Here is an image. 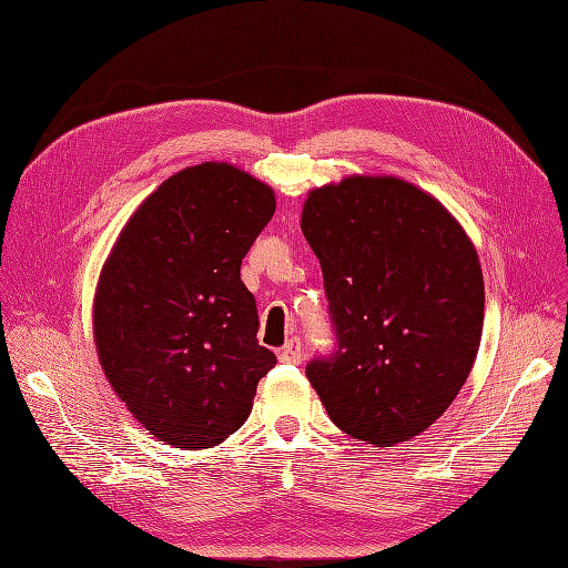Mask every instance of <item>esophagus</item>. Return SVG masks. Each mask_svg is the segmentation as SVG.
I'll list each match as a JSON object with an SVG mask.
<instances>
[{"mask_svg":"<svg viewBox=\"0 0 568 568\" xmlns=\"http://www.w3.org/2000/svg\"><path fill=\"white\" fill-rule=\"evenodd\" d=\"M302 357H304V345H302V341L297 336L290 338L281 348V353H278V359L285 362V364H300Z\"/></svg>","mask_w":568,"mask_h":568,"instance_id":"esophagus-1","label":"esophagus"}]
</instances>
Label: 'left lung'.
Listing matches in <instances>:
<instances>
[{"label": "left lung", "mask_w": 568, "mask_h": 568, "mask_svg": "<svg viewBox=\"0 0 568 568\" xmlns=\"http://www.w3.org/2000/svg\"><path fill=\"white\" fill-rule=\"evenodd\" d=\"M302 232L336 334V351L306 366L332 423L376 448L425 432L480 345L485 285L471 239L432 194L394 176L311 190Z\"/></svg>", "instance_id": "1"}]
</instances>
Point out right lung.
<instances>
[{
	"mask_svg": "<svg viewBox=\"0 0 568 568\" xmlns=\"http://www.w3.org/2000/svg\"><path fill=\"white\" fill-rule=\"evenodd\" d=\"M274 190L227 162L187 166L134 211L102 268L94 341L104 374L166 446L223 443L251 415L276 355L257 343L241 262Z\"/></svg>",
	"mask_w": 568,
	"mask_h": 568,
	"instance_id": "add662e5",
	"label": "right lung"
}]
</instances>
